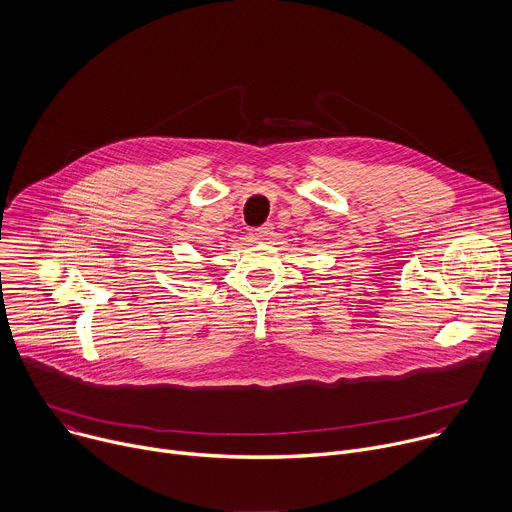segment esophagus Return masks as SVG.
Wrapping results in <instances>:
<instances>
[{"instance_id": "1", "label": "esophagus", "mask_w": 512, "mask_h": 512, "mask_svg": "<svg viewBox=\"0 0 512 512\" xmlns=\"http://www.w3.org/2000/svg\"><path fill=\"white\" fill-rule=\"evenodd\" d=\"M271 232H273V226L271 224H263L261 228L251 230L249 237H251V241H265L267 237H271Z\"/></svg>"}]
</instances>
